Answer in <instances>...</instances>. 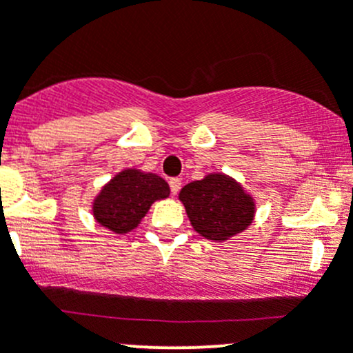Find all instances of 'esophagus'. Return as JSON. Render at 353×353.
I'll list each match as a JSON object with an SVG mask.
<instances>
[{
	"instance_id": "1",
	"label": "esophagus",
	"mask_w": 353,
	"mask_h": 353,
	"mask_svg": "<svg viewBox=\"0 0 353 353\" xmlns=\"http://www.w3.org/2000/svg\"><path fill=\"white\" fill-rule=\"evenodd\" d=\"M169 186H170V193L172 194H177L181 190V179L179 177H172V179H169Z\"/></svg>"
}]
</instances>
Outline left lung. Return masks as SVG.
Here are the masks:
<instances>
[{"label": "left lung", "instance_id": "obj_1", "mask_svg": "<svg viewBox=\"0 0 353 353\" xmlns=\"http://www.w3.org/2000/svg\"><path fill=\"white\" fill-rule=\"evenodd\" d=\"M179 199L186 206L194 230L212 241H225L239 234L254 216L252 199L236 181L222 174H210L186 184Z\"/></svg>", "mask_w": 353, "mask_h": 353}]
</instances>
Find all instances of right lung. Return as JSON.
Listing matches in <instances>:
<instances>
[{
  "mask_svg": "<svg viewBox=\"0 0 353 353\" xmlns=\"http://www.w3.org/2000/svg\"><path fill=\"white\" fill-rule=\"evenodd\" d=\"M169 184L157 174L123 170L102 190L94 203L99 223L126 234L140 223L155 199L169 196Z\"/></svg>",
  "mask_w": 353,
  "mask_h": 353,
  "instance_id": "1",
  "label": "right lung"
}]
</instances>
